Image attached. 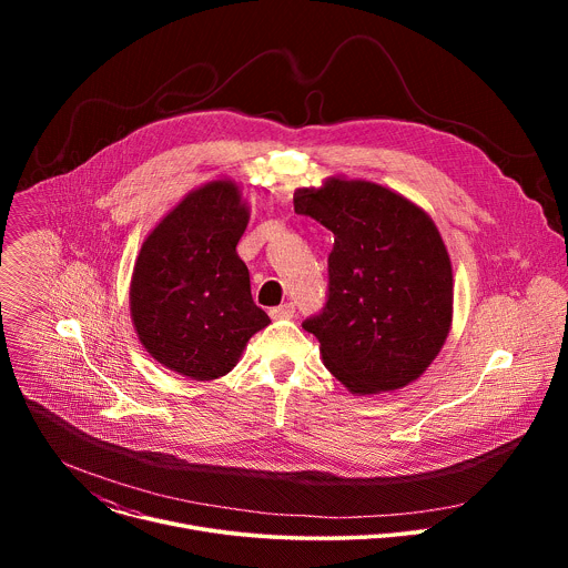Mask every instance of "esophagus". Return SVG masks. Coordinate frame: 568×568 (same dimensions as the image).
<instances>
[{
  "mask_svg": "<svg viewBox=\"0 0 568 568\" xmlns=\"http://www.w3.org/2000/svg\"><path fill=\"white\" fill-rule=\"evenodd\" d=\"M294 312H296V307H294L292 303H283V305H278V307H272V310H270V316H272V318H292Z\"/></svg>",
  "mask_w": 568,
  "mask_h": 568,
  "instance_id": "1",
  "label": "esophagus"
}]
</instances>
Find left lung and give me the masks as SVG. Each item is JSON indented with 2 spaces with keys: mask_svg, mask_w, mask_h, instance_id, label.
Returning a JSON list of instances; mask_svg holds the SVG:
<instances>
[{
  "mask_svg": "<svg viewBox=\"0 0 568 568\" xmlns=\"http://www.w3.org/2000/svg\"><path fill=\"white\" fill-rule=\"evenodd\" d=\"M294 211L335 233L328 303L303 328L351 393L416 382L452 328L454 274L429 213L366 180L333 175L296 189Z\"/></svg>",
  "mask_w": 568,
  "mask_h": 568,
  "instance_id": "1",
  "label": "left lung"
}]
</instances>
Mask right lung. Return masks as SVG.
<instances>
[{
	"label": "right lung",
	"instance_id": "1",
	"mask_svg": "<svg viewBox=\"0 0 568 568\" xmlns=\"http://www.w3.org/2000/svg\"><path fill=\"white\" fill-rule=\"evenodd\" d=\"M250 224L240 184L186 193L145 235L130 281V316L154 362L195 382L226 375L270 326L235 245Z\"/></svg>",
	"mask_w": 568,
	"mask_h": 568
}]
</instances>
